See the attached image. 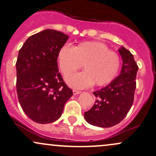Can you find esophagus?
<instances>
[{
  "label": "esophagus",
  "mask_w": 156,
  "mask_h": 156,
  "mask_svg": "<svg viewBox=\"0 0 156 156\" xmlns=\"http://www.w3.org/2000/svg\"><path fill=\"white\" fill-rule=\"evenodd\" d=\"M80 93H81V92H80V91L76 90H73V94H74V95H77V94H80Z\"/></svg>",
  "instance_id": "esophagus-1"
}]
</instances>
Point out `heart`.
<instances>
[{"instance_id":"b5f03b06","label":"heart","mask_w":156,"mask_h":156,"mask_svg":"<svg viewBox=\"0 0 156 156\" xmlns=\"http://www.w3.org/2000/svg\"><path fill=\"white\" fill-rule=\"evenodd\" d=\"M58 60L66 77L74 74L83 64L84 72L67 80L76 88L93 84L97 87L107 85L115 80L120 67L118 55L109 50L105 44L95 41L80 42L74 48L63 46L58 52Z\"/></svg>"}]
</instances>
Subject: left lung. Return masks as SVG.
<instances>
[{"label": "left lung", "instance_id": "obj_1", "mask_svg": "<svg viewBox=\"0 0 156 156\" xmlns=\"http://www.w3.org/2000/svg\"><path fill=\"white\" fill-rule=\"evenodd\" d=\"M118 51L122 60L120 74L107 86L93 92L97 99L84 114L86 121L93 126L109 128L117 125L132 106L138 66L128 49L121 47Z\"/></svg>", "mask_w": 156, "mask_h": 156}]
</instances>
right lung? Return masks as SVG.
<instances>
[{"instance_id": "add662e5", "label": "right lung", "mask_w": 156, "mask_h": 156, "mask_svg": "<svg viewBox=\"0 0 156 156\" xmlns=\"http://www.w3.org/2000/svg\"><path fill=\"white\" fill-rule=\"evenodd\" d=\"M69 36L46 29L31 36L18 53L16 63V92L23 111L41 124L61 116L73 92L66 85L58 68V54Z\"/></svg>"}]
</instances>
